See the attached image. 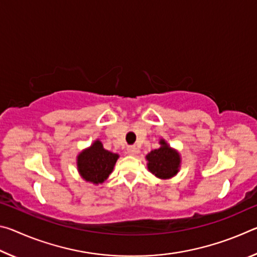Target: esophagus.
<instances>
[{"label": "esophagus", "mask_w": 257, "mask_h": 257, "mask_svg": "<svg viewBox=\"0 0 257 257\" xmlns=\"http://www.w3.org/2000/svg\"><path fill=\"white\" fill-rule=\"evenodd\" d=\"M127 151H128V153H129L130 155H136V154H138V149H137L136 146H128Z\"/></svg>", "instance_id": "obj_1"}]
</instances>
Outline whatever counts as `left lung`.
I'll return each instance as SVG.
<instances>
[{
  "label": "left lung",
  "instance_id": "obj_1",
  "mask_svg": "<svg viewBox=\"0 0 257 257\" xmlns=\"http://www.w3.org/2000/svg\"><path fill=\"white\" fill-rule=\"evenodd\" d=\"M161 147L146 155L150 172L160 179H170L179 171L181 158L176 150L171 149L164 139L160 141Z\"/></svg>",
  "mask_w": 257,
  "mask_h": 257
}]
</instances>
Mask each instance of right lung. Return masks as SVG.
I'll return each mask as SVG.
<instances>
[{
  "label": "right lung",
  "instance_id": "right-lung-1",
  "mask_svg": "<svg viewBox=\"0 0 257 257\" xmlns=\"http://www.w3.org/2000/svg\"><path fill=\"white\" fill-rule=\"evenodd\" d=\"M118 159V154L104 149L102 143L97 139L77 156L78 172L86 181L95 185L103 184L113 171Z\"/></svg>",
  "mask_w": 257,
  "mask_h": 257
}]
</instances>
